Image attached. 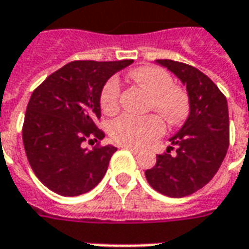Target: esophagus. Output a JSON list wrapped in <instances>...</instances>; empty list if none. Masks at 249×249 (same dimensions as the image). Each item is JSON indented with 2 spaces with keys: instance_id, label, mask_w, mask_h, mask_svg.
Listing matches in <instances>:
<instances>
[{
  "instance_id": "1",
  "label": "esophagus",
  "mask_w": 249,
  "mask_h": 249,
  "mask_svg": "<svg viewBox=\"0 0 249 249\" xmlns=\"http://www.w3.org/2000/svg\"><path fill=\"white\" fill-rule=\"evenodd\" d=\"M122 147H123V149H126V150H130L131 153H134V154H138V153H140V149H137V147L126 146V145H122Z\"/></svg>"
}]
</instances>
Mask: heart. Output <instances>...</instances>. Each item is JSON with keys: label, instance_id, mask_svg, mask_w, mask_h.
I'll return each mask as SVG.
<instances>
[{"label": "heart", "instance_id": "b5f03b06", "mask_svg": "<svg viewBox=\"0 0 249 249\" xmlns=\"http://www.w3.org/2000/svg\"><path fill=\"white\" fill-rule=\"evenodd\" d=\"M128 75L152 92L149 109L160 112L168 123L178 124L186 119L190 109L188 96L179 87L167 70L157 66H142L131 70ZM121 82L116 77L108 78L100 92V107L106 115H114L121 107ZM165 133V124L159 115L146 116L123 115L111 123L109 138L119 145L145 147Z\"/></svg>", "mask_w": 249, "mask_h": 249}]
</instances>
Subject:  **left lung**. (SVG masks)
Instances as JSON below:
<instances>
[{
    "mask_svg": "<svg viewBox=\"0 0 249 249\" xmlns=\"http://www.w3.org/2000/svg\"><path fill=\"white\" fill-rule=\"evenodd\" d=\"M157 62L186 85L190 115L179 133L169 140L167 153L157 156L156 165L146 169L145 176L157 193L183 198L206 186L225 159L229 146L228 103L218 87L196 68L172 59Z\"/></svg>",
    "mask_w": 249,
    "mask_h": 249,
    "instance_id": "8db88e82",
    "label": "left lung"
}]
</instances>
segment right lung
<instances>
[{"mask_svg": "<svg viewBox=\"0 0 249 249\" xmlns=\"http://www.w3.org/2000/svg\"><path fill=\"white\" fill-rule=\"evenodd\" d=\"M133 59L73 61L50 74L31 95L23 123L27 159L36 178L62 196L95 188L116 147L103 146L100 92L111 75ZM98 142L92 149L84 142Z\"/></svg>", "mask_w": 249, "mask_h": 249, "instance_id": "right-lung-1", "label": "right lung"}]
</instances>
